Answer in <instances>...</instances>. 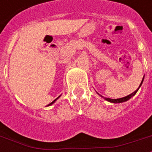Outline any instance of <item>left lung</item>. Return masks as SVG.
Masks as SVG:
<instances>
[{
	"instance_id": "obj_1",
	"label": "left lung",
	"mask_w": 152,
	"mask_h": 152,
	"mask_svg": "<svg viewBox=\"0 0 152 152\" xmlns=\"http://www.w3.org/2000/svg\"><path fill=\"white\" fill-rule=\"evenodd\" d=\"M143 79H144V77H143V78H142V80L141 83H140V85H139V87H138V89L136 90L135 91H134L133 93H131L130 95H129V96H125V97H123V98H119V99H110V98H106V97H104V96H100L99 93H98V94H99V96H101V97H103V98H104L105 100L110 102V103H113V104H119V103H123V102H126V101H127V100H129L130 98H132L133 96H134L135 94L137 93V91H138V89H139V87H141L142 84V83H143Z\"/></svg>"
}]
</instances>
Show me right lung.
<instances>
[{"label":"right lung","mask_w":152,"mask_h":152,"mask_svg":"<svg viewBox=\"0 0 152 152\" xmlns=\"http://www.w3.org/2000/svg\"><path fill=\"white\" fill-rule=\"evenodd\" d=\"M60 96H59V97H60ZM59 97H57V98H56V99H55V100H53V102H52V103H50V104H49L48 105V106H49V105H52V104H54V103H55V101H56V99H58V98H59Z\"/></svg>","instance_id":"obj_1"}]
</instances>
